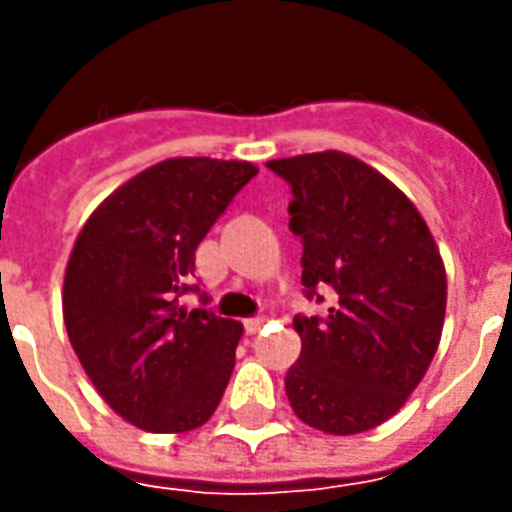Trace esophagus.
I'll use <instances>...</instances> for the list:
<instances>
[{
    "instance_id": "esophagus-1",
    "label": "esophagus",
    "mask_w": 512,
    "mask_h": 512,
    "mask_svg": "<svg viewBox=\"0 0 512 512\" xmlns=\"http://www.w3.org/2000/svg\"><path fill=\"white\" fill-rule=\"evenodd\" d=\"M263 323H266V315H255V318H246L244 321V329L249 334H255L263 329Z\"/></svg>"
}]
</instances>
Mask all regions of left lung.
I'll use <instances>...</instances> for the list:
<instances>
[{
    "instance_id": "8db88e82",
    "label": "left lung",
    "mask_w": 512,
    "mask_h": 512,
    "mask_svg": "<svg viewBox=\"0 0 512 512\" xmlns=\"http://www.w3.org/2000/svg\"><path fill=\"white\" fill-rule=\"evenodd\" d=\"M290 186L304 296L301 354L285 392L301 422L334 436L381 425L422 381L439 348L447 277L417 208L384 175L337 150L266 164Z\"/></svg>"
}]
</instances>
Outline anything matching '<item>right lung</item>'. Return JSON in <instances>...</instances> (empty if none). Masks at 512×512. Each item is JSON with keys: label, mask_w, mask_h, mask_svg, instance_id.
I'll return each mask as SVG.
<instances>
[{"label": "right lung", "mask_w": 512, "mask_h": 512, "mask_svg": "<svg viewBox=\"0 0 512 512\" xmlns=\"http://www.w3.org/2000/svg\"><path fill=\"white\" fill-rule=\"evenodd\" d=\"M257 175L246 161L169 158L139 172L87 219L65 271V329L117 414L153 433L208 422L235 367L241 323L194 285V252ZM200 292L203 307L179 299Z\"/></svg>", "instance_id": "obj_1"}]
</instances>
